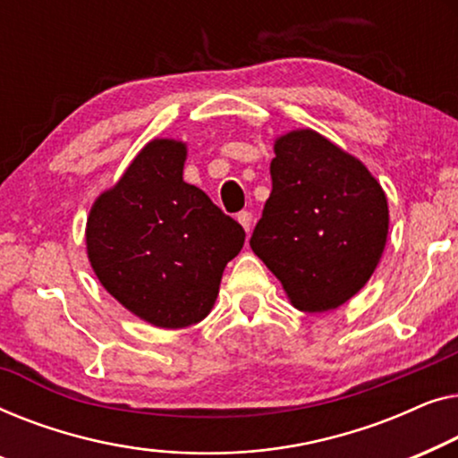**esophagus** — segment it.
<instances>
[{
  "mask_svg": "<svg viewBox=\"0 0 458 458\" xmlns=\"http://www.w3.org/2000/svg\"><path fill=\"white\" fill-rule=\"evenodd\" d=\"M236 220L241 222V226L247 230V234H249L250 228H253V214H250V211H241V214L236 216Z\"/></svg>",
  "mask_w": 458,
  "mask_h": 458,
  "instance_id": "esophagus-1",
  "label": "esophagus"
}]
</instances>
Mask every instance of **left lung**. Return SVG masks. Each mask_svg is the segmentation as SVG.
Listing matches in <instances>:
<instances>
[{
  "label": "left lung",
  "mask_w": 458,
  "mask_h": 458,
  "mask_svg": "<svg viewBox=\"0 0 458 458\" xmlns=\"http://www.w3.org/2000/svg\"><path fill=\"white\" fill-rule=\"evenodd\" d=\"M272 192L250 236L296 309L344 305L371 278L388 238V201L371 172L319 132L276 139Z\"/></svg>",
  "instance_id": "8db88e82"
}]
</instances>
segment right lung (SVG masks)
<instances>
[{
  "label": "right lung",
  "mask_w": 458,
  "mask_h": 458,
  "mask_svg": "<svg viewBox=\"0 0 458 458\" xmlns=\"http://www.w3.org/2000/svg\"><path fill=\"white\" fill-rule=\"evenodd\" d=\"M186 145L147 143L87 220V255L103 288L157 327L208 318L244 230L182 180Z\"/></svg>",
  "instance_id": "obj_1"
}]
</instances>
